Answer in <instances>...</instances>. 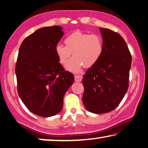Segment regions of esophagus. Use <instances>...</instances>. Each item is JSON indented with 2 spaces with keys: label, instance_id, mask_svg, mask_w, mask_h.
<instances>
[{
  "label": "esophagus",
  "instance_id": "34e87169",
  "mask_svg": "<svg viewBox=\"0 0 148 148\" xmlns=\"http://www.w3.org/2000/svg\"><path fill=\"white\" fill-rule=\"evenodd\" d=\"M83 79V77L81 75H75V81L77 82H81Z\"/></svg>",
  "mask_w": 148,
  "mask_h": 148
}]
</instances>
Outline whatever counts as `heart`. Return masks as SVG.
<instances>
[{
    "label": "heart",
    "mask_w": 148,
    "mask_h": 148,
    "mask_svg": "<svg viewBox=\"0 0 148 148\" xmlns=\"http://www.w3.org/2000/svg\"><path fill=\"white\" fill-rule=\"evenodd\" d=\"M65 45H57L55 53L61 64H65L73 53L74 58L65 65L68 71L79 73L82 67L90 68L101 60L104 52L103 38L99 34H90L75 31L64 40Z\"/></svg>",
    "instance_id": "1"
}]
</instances>
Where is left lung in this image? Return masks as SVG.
Wrapping results in <instances>:
<instances>
[{
	"label": "left lung",
	"mask_w": 148,
	"mask_h": 148,
	"mask_svg": "<svg viewBox=\"0 0 148 148\" xmlns=\"http://www.w3.org/2000/svg\"><path fill=\"white\" fill-rule=\"evenodd\" d=\"M104 52L96 65L86 71L82 79L83 103L95 114L109 112L119 106L128 90L132 56L119 33L100 28Z\"/></svg>",
	"instance_id": "8db88e82"
}]
</instances>
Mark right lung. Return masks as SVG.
<instances>
[{
	"instance_id": "add662e5",
	"label": "right lung",
	"mask_w": 148,
	"mask_h": 148,
	"mask_svg": "<svg viewBox=\"0 0 148 148\" xmlns=\"http://www.w3.org/2000/svg\"><path fill=\"white\" fill-rule=\"evenodd\" d=\"M63 35L60 26L45 27L25 38L19 48L15 68L18 93L27 108L40 116L60 112L65 93L74 81L55 53Z\"/></svg>"
}]
</instances>
